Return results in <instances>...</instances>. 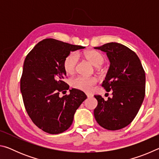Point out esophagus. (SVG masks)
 <instances>
[{"mask_svg": "<svg viewBox=\"0 0 159 159\" xmlns=\"http://www.w3.org/2000/svg\"><path fill=\"white\" fill-rule=\"evenodd\" d=\"M86 95H87V97H88V98H91V97H92V95H90V94H88V93H86Z\"/></svg>", "mask_w": 159, "mask_h": 159, "instance_id": "1", "label": "esophagus"}]
</instances>
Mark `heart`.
I'll use <instances>...</instances> for the list:
<instances>
[{"instance_id": "1", "label": "heart", "mask_w": 159, "mask_h": 159, "mask_svg": "<svg viewBox=\"0 0 159 159\" xmlns=\"http://www.w3.org/2000/svg\"><path fill=\"white\" fill-rule=\"evenodd\" d=\"M85 57L89 60L95 66H100L104 61V57L98 51L90 50L85 53ZM79 54L77 52H71L64 59L63 66L64 69L67 74H74L76 69L78 61H79ZM98 80L94 76H79L71 80V84L72 87L76 89L89 92L92 89L93 86L95 85Z\"/></svg>"}]
</instances>
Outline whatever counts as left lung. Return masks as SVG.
I'll list each match as a JSON object with an SVG mask.
<instances>
[{
    "instance_id": "obj_1",
    "label": "left lung",
    "mask_w": 159,
    "mask_h": 159,
    "mask_svg": "<svg viewBox=\"0 0 159 159\" xmlns=\"http://www.w3.org/2000/svg\"><path fill=\"white\" fill-rule=\"evenodd\" d=\"M95 49L107 52L110 66L102 86L112 91L104 100L95 95L98 106L94 116L98 124L109 130L126 127L138 114L145 95V72L136 53L118 43H109Z\"/></svg>"
}]
</instances>
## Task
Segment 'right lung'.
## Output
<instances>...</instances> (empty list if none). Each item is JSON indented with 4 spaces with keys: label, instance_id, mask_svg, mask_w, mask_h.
<instances>
[{
    "label": "right lung",
    "instance_id": "add662e5",
    "mask_svg": "<svg viewBox=\"0 0 159 159\" xmlns=\"http://www.w3.org/2000/svg\"><path fill=\"white\" fill-rule=\"evenodd\" d=\"M85 47L46 39L26 55L20 79V90L26 111L38 128L49 134H59L72 124L76 109L87 98L83 91L72 88L69 95L60 96L69 86L64 59L72 51ZM64 94V93H63Z\"/></svg>",
    "mask_w": 159,
    "mask_h": 159
}]
</instances>
